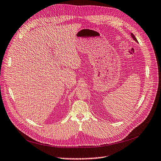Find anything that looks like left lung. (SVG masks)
<instances>
[{
    "label": "left lung",
    "instance_id": "8db88e82",
    "mask_svg": "<svg viewBox=\"0 0 161 161\" xmlns=\"http://www.w3.org/2000/svg\"><path fill=\"white\" fill-rule=\"evenodd\" d=\"M131 37L133 38V39H134L135 41H136V42H137V39H136V38L135 37V36L134 35V34H133L132 33L131 34Z\"/></svg>",
    "mask_w": 161,
    "mask_h": 161
}]
</instances>
